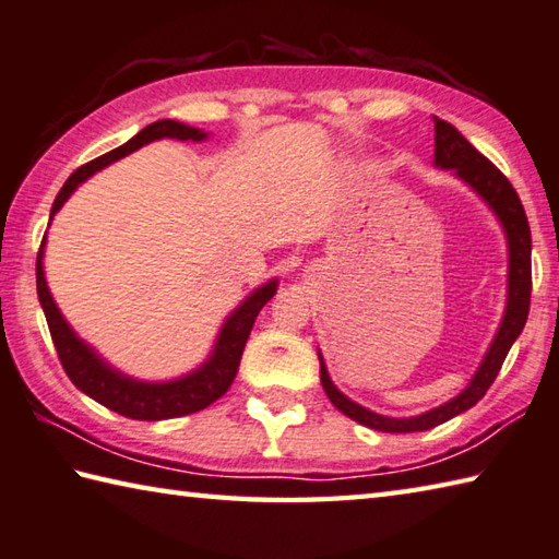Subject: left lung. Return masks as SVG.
I'll list each match as a JSON object with an SVG mask.
<instances>
[{"mask_svg":"<svg viewBox=\"0 0 559 559\" xmlns=\"http://www.w3.org/2000/svg\"><path fill=\"white\" fill-rule=\"evenodd\" d=\"M435 166L454 170V176L462 178L466 186L493 210V215L499 217L506 231V239H509V300H506L501 328L496 332L491 347L486 352L481 367L476 369L469 385H466L460 395H454L452 401L442 403L438 408L423 415H415V418H389V415H379L364 408L359 403L349 401L347 395L332 383L328 367H324L322 361V354L318 352L322 389L334 403V408L349 415V418L357 420L359 425H367V428L381 432L430 430L435 425H442L444 420H450L454 415L469 411L472 405L479 403L484 399V393L489 391L493 379L499 377L506 354L513 347V342L519 340V334L525 328L527 310H531V227H527V217L521 205L519 192L513 190L509 178H506L489 158L481 156L479 151L450 124V121L438 117H435Z\"/></svg>","mask_w":559,"mask_h":559,"instance_id":"1","label":"left lung"}]
</instances>
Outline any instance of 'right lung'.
I'll use <instances>...</instances> for the list:
<instances>
[{
	"mask_svg": "<svg viewBox=\"0 0 559 559\" xmlns=\"http://www.w3.org/2000/svg\"><path fill=\"white\" fill-rule=\"evenodd\" d=\"M156 139L205 141L207 134L195 127L180 124V121H174V119L154 121V124L141 129L136 136H131L127 144H121L119 148H111L109 154H103L99 158L90 160V164L80 166L56 195L53 207H50V219H53V215L60 207H63V202L73 195L80 182ZM44 247H46V237L40 241L38 259H36V290H38L40 308H44V314H46L50 337H53V344H56L58 359L63 364L68 379L73 381L80 391L87 393L90 399H95L97 403H103L105 408L124 415V418H131V420L180 418V415L198 413L202 408H207L210 403L222 399L237 377L241 352H245L253 320H257L259 310L266 306L273 296H276V288H278L276 278L263 283L261 288L253 290L251 296L229 314L217 334L215 349H212L207 361L202 364L200 369L190 371L186 377L174 379V381L151 383V381L131 379L127 373L109 367V364L99 357L90 344H85L73 332V328H70L63 314H60L56 300L48 290L46 273H44Z\"/></svg>",
	"mask_w": 559,
	"mask_h": 559,
	"instance_id": "obj_1",
	"label": "right lung"
}]
</instances>
